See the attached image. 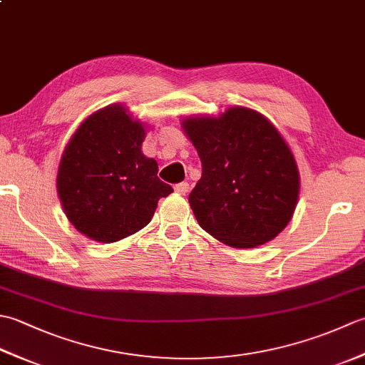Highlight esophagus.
Listing matches in <instances>:
<instances>
[{
	"mask_svg": "<svg viewBox=\"0 0 365 365\" xmlns=\"http://www.w3.org/2000/svg\"><path fill=\"white\" fill-rule=\"evenodd\" d=\"M174 190H175V192H178V195L185 196V195H187V192L190 191V183H188V182H182V183H178V185H175Z\"/></svg>",
	"mask_w": 365,
	"mask_h": 365,
	"instance_id": "esophagus-1",
	"label": "esophagus"
}]
</instances>
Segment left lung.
<instances>
[{"label":"left lung","instance_id":"1","mask_svg":"<svg viewBox=\"0 0 365 365\" xmlns=\"http://www.w3.org/2000/svg\"><path fill=\"white\" fill-rule=\"evenodd\" d=\"M182 128L202 161L188 197L199 226L237 250L281 234L298 204L299 170L273 123L251 108L232 106L220 115H188Z\"/></svg>","mask_w":365,"mask_h":365}]
</instances>
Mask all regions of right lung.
<instances>
[{"label":"right lung","instance_id":"right-lung-1","mask_svg":"<svg viewBox=\"0 0 365 365\" xmlns=\"http://www.w3.org/2000/svg\"><path fill=\"white\" fill-rule=\"evenodd\" d=\"M145 128L127 106L108 105L81 122L61 157V205L72 226L97 243L136 234L173 192L157 175L158 163L141 150Z\"/></svg>","mask_w":365,"mask_h":365}]
</instances>
